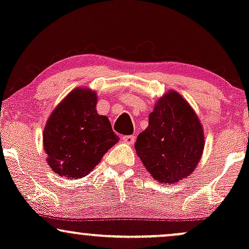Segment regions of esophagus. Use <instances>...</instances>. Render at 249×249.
I'll return each instance as SVG.
<instances>
[{
  "label": "esophagus",
  "instance_id": "34e87169",
  "mask_svg": "<svg viewBox=\"0 0 249 249\" xmlns=\"http://www.w3.org/2000/svg\"><path fill=\"white\" fill-rule=\"evenodd\" d=\"M122 140H124L125 143L133 144L134 142H135V136H134V135H125V136H124V138H122Z\"/></svg>",
  "mask_w": 249,
  "mask_h": 249
}]
</instances>
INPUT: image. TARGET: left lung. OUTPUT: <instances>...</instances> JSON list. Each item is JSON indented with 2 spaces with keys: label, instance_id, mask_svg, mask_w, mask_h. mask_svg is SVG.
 Listing matches in <instances>:
<instances>
[{
  "label": "left lung",
  "instance_id": "1",
  "mask_svg": "<svg viewBox=\"0 0 249 249\" xmlns=\"http://www.w3.org/2000/svg\"><path fill=\"white\" fill-rule=\"evenodd\" d=\"M205 147L201 122L189 103L174 90L156 102L149 124L139 134L136 154L161 183H175L194 172Z\"/></svg>",
  "mask_w": 249,
  "mask_h": 249
}]
</instances>
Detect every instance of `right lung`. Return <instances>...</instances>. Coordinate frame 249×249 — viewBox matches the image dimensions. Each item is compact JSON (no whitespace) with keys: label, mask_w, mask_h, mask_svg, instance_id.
<instances>
[{"label":"right lung","mask_w":249,"mask_h":249,"mask_svg":"<svg viewBox=\"0 0 249 249\" xmlns=\"http://www.w3.org/2000/svg\"><path fill=\"white\" fill-rule=\"evenodd\" d=\"M96 93L76 88L58 103L43 129V148L53 172L60 177L88 175L119 141L107 116L96 111Z\"/></svg>","instance_id":"add662e5"}]
</instances>
